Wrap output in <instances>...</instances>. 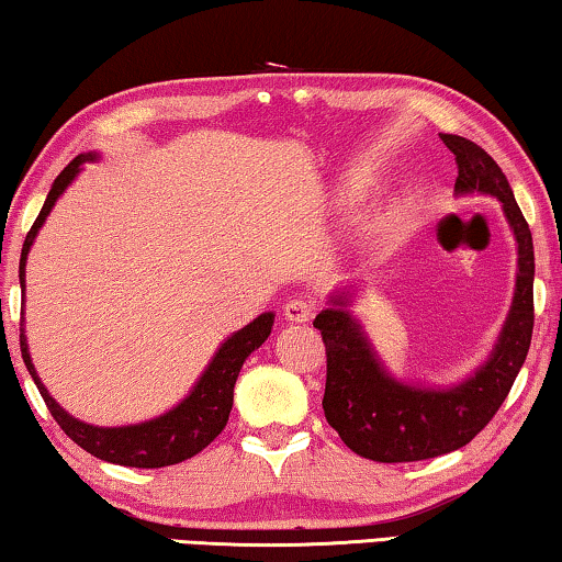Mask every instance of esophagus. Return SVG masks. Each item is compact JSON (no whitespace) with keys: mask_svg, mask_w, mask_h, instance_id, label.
<instances>
[{"mask_svg":"<svg viewBox=\"0 0 562 562\" xmlns=\"http://www.w3.org/2000/svg\"><path fill=\"white\" fill-rule=\"evenodd\" d=\"M283 316H286L291 324H304L314 316V304L306 299H291L286 301V306H283Z\"/></svg>","mask_w":562,"mask_h":562,"instance_id":"1","label":"esophagus"}]
</instances>
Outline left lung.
<instances>
[{"label":"left lung","mask_w":562,"mask_h":562,"mask_svg":"<svg viewBox=\"0 0 562 562\" xmlns=\"http://www.w3.org/2000/svg\"><path fill=\"white\" fill-rule=\"evenodd\" d=\"M439 137L457 160L454 195L480 193L503 203L517 244L515 293L485 364L452 386L412 384L390 374L349 311L353 291L331 293L329 308L314 318L326 347L324 414L351 452L374 462L429 460L468 445L505 402L532 339L535 251L528 221L505 172L477 143L460 135Z\"/></svg>","instance_id":"obj_1"}]
</instances>
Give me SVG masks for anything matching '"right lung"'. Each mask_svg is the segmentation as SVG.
<instances>
[{"instance_id":"add662e5","label":"right lung","mask_w":562,"mask_h":562,"mask_svg":"<svg viewBox=\"0 0 562 562\" xmlns=\"http://www.w3.org/2000/svg\"><path fill=\"white\" fill-rule=\"evenodd\" d=\"M98 160V153H82L67 166L52 183L47 201L42 205V211L30 228L27 238H24L22 246V258H20V286L24 291V266H27V254L37 238L40 228L45 226L49 211L55 209L57 198L67 191V186L80 176L85 162ZM273 311H266L251 324L231 334L226 341L221 344L218 351L213 353L209 367L193 390L188 392L183 400H180L176 407L168 409L160 417H153L148 422H137V425H125V427H98L88 425V422L75 419L72 414H67L59 404L52 400V394L45 390L42 379L37 376V369L32 364L30 347H27V334H24V326L20 329V349L24 367L37 384V390L45 400L47 409L52 417L67 437L72 439L75 445H80L85 452H90L100 460L123 464V468H168V464H178L183 460H191L193 454L205 450L215 437L221 435L223 427H226L228 414L233 407V386H236L238 371L248 359V353L256 351L261 344L269 339L273 329Z\"/></svg>"}]
</instances>
